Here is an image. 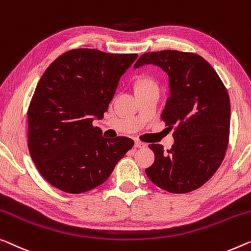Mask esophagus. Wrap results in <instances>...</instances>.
I'll list each match as a JSON object with an SVG mask.
<instances>
[{
  "label": "esophagus",
  "mask_w": 251,
  "mask_h": 251,
  "mask_svg": "<svg viewBox=\"0 0 251 251\" xmlns=\"http://www.w3.org/2000/svg\"><path fill=\"white\" fill-rule=\"evenodd\" d=\"M134 147H135L136 149H142V148L147 147V144L142 143V142H140V141H135V144H134Z\"/></svg>",
  "instance_id": "1"
}]
</instances>
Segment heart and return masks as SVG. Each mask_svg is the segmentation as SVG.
<instances>
[{
	"mask_svg": "<svg viewBox=\"0 0 251 251\" xmlns=\"http://www.w3.org/2000/svg\"><path fill=\"white\" fill-rule=\"evenodd\" d=\"M151 85H154V83H153L151 80H149V78H145V80L142 81L140 85H138V89L145 88V87H151Z\"/></svg>",
	"mask_w": 251,
	"mask_h": 251,
	"instance_id": "b5f03b06",
	"label": "heart"
}]
</instances>
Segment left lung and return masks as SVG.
Returning <instances> with one entry per match:
<instances>
[{"mask_svg": "<svg viewBox=\"0 0 251 251\" xmlns=\"http://www.w3.org/2000/svg\"><path fill=\"white\" fill-rule=\"evenodd\" d=\"M159 66L169 78V98L161 118L176 127L175 144L167 153L150 144L155 160L145 169L160 188L185 194L203 186L226 155L230 133V99L221 78L200 55L177 50L145 53L134 69Z\"/></svg>", "mask_w": 251, "mask_h": 251, "instance_id": "8db88e82", "label": "left lung"}]
</instances>
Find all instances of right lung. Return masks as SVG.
<instances>
[{"label": "right lung", "mask_w": 251, "mask_h": 251, "mask_svg": "<svg viewBox=\"0 0 251 251\" xmlns=\"http://www.w3.org/2000/svg\"><path fill=\"white\" fill-rule=\"evenodd\" d=\"M136 54L78 48L56 58L37 84L28 109V147L43 177L65 193L103 184L134 141L106 138L95 119L103 117Z\"/></svg>", "instance_id": "1"}]
</instances>
